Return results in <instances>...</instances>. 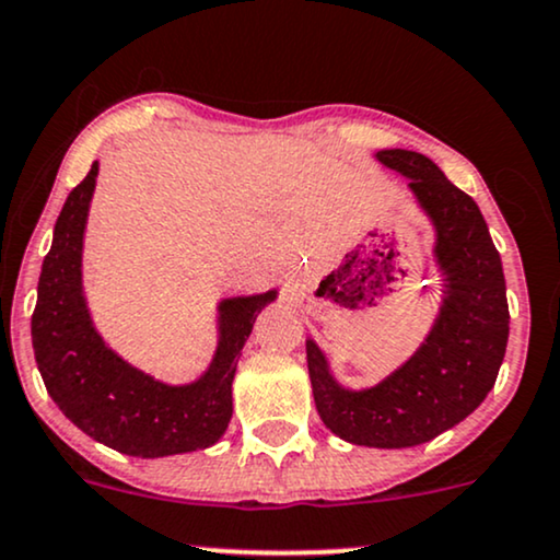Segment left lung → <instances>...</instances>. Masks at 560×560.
<instances>
[{
	"label": "left lung",
	"mask_w": 560,
	"mask_h": 560,
	"mask_svg": "<svg viewBox=\"0 0 560 560\" xmlns=\"http://www.w3.org/2000/svg\"><path fill=\"white\" fill-rule=\"evenodd\" d=\"M377 160L410 178L434 219L447 296L427 343L377 387H338L313 341L307 370L317 413L332 434L362 447L400 450L439 436L483 402L504 362L509 304L499 250L478 203L419 152L382 150Z\"/></svg>",
	"instance_id": "obj_1"
}]
</instances>
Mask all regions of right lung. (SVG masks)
I'll return each mask as SVG.
<instances>
[{"instance_id":"add662e5","label":"right lung","mask_w":560,"mask_h":560,"mask_svg":"<svg viewBox=\"0 0 560 560\" xmlns=\"http://www.w3.org/2000/svg\"><path fill=\"white\" fill-rule=\"evenodd\" d=\"M97 162L69 194L38 279L31 332L44 385L61 413L95 442L133 457L211 447L232 419V380L260 310L276 292L219 304V349L194 385L170 387L118 359L92 328L82 296V235Z\"/></svg>"}]
</instances>
